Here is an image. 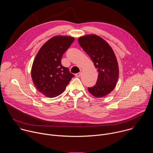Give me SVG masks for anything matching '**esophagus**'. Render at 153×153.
Returning <instances> with one entry per match:
<instances>
[{
    "instance_id": "1",
    "label": "esophagus",
    "mask_w": 153,
    "mask_h": 153,
    "mask_svg": "<svg viewBox=\"0 0 153 153\" xmlns=\"http://www.w3.org/2000/svg\"><path fill=\"white\" fill-rule=\"evenodd\" d=\"M75 76H76V77H79L81 76V73H77V74H75Z\"/></svg>"
}]
</instances>
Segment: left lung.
I'll use <instances>...</instances> for the list:
<instances>
[{
	"label": "left lung",
	"instance_id": "1",
	"mask_svg": "<svg viewBox=\"0 0 153 153\" xmlns=\"http://www.w3.org/2000/svg\"><path fill=\"white\" fill-rule=\"evenodd\" d=\"M82 49L88 54L98 71L96 85L88 88L95 97H103L115 88L119 79V69L116 55L103 39L96 34H87L79 37Z\"/></svg>",
	"mask_w": 153,
	"mask_h": 153
}]
</instances>
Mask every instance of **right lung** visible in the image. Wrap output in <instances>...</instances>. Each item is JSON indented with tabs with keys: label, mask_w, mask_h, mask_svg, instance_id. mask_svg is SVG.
I'll list each match as a JSON object with an SVG mask.
<instances>
[{
	"label": "right lung",
	"mask_w": 153,
	"mask_h": 153,
	"mask_svg": "<svg viewBox=\"0 0 153 153\" xmlns=\"http://www.w3.org/2000/svg\"><path fill=\"white\" fill-rule=\"evenodd\" d=\"M68 36H56L43 44L33 61L31 78L37 90L46 97L61 94L74 75L61 63V59L74 42Z\"/></svg>",
	"instance_id": "add662e5"
}]
</instances>
